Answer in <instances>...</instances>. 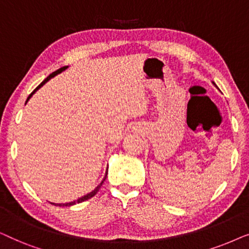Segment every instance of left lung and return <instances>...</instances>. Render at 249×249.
Here are the masks:
<instances>
[{
	"label": "left lung",
	"instance_id": "8db88e82",
	"mask_svg": "<svg viewBox=\"0 0 249 249\" xmlns=\"http://www.w3.org/2000/svg\"><path fill=\"white\" fill-rule=\"evenodd\" d=\"M213 85H214V86H215V87H217V86H216V85H215V84H214V83H213Z\"/></svg>",
	"mask_w": 249,
	"mask_h": 249
}]
</instances>
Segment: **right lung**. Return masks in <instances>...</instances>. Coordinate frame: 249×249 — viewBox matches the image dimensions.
Instances as JSON below:
<instances>
[{"label":"right lung","instance_id":"right-lung-1","mask_svg":"<svg viewBox=\"0 0 249 249\" xmlns=\"http://www.w3.org/2000/svg\"><path fill=\"white\" fill-rule=\"evenodd\" d=\"M67 68H68V66H66V67H62V68H60V69H57L56 71H54V72H52V73H51V74H50V76H49V77H47V78H46V79H45V80H44V81H43V83L39 85V86H37V87H36V89H35V90H34V91H33V93L29 95V96H28V98H27L26 103H27V102H28V101H29V98H30V97H32L34 94H35V91H36V90H38V89H39V88H40V87H42L44 84H45V83H47V81H49V80L51 79V78L55 77V76H56V74H59V73H61V72H62V71H64V70H66V69H67ZM107 173H105V177H104V178H103V180H102V182L100 183V185H98V186L96 187V188H95V189L93 190V192H90L89 194H87V195H85V196H83V197H80V198H78L77 200H73V202H70V203H64V204H56V203H51V204H53V205H59V206H71V205H74V204H77V203H81V202H85V200H87V199H89V198H91V197H93V196H95V195H96V194H97V192H98V190H100V188H101V186H102V183H103V182L105 181V179H107Z\"/></svg>","mask_w":249,"mask_h":249}]
</instances>
